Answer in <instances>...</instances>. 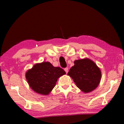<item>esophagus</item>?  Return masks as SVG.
<instances>
[{
  "instance_id": "obj_1",
  "label": "esophagus",
  "mask_w": 124,
  "mask_h": 124,
  "mask_svg": "<svg viewBox=\"0 0 124 124\" xmlns=\"http://www.w3.org/2000/svg\"><path fill=\"white\" fill-rule=\"evenodd\" d=\"M64 70H65V72H66V73H67L68 72V68H64Z\"/></svg>"
}]
</instances>
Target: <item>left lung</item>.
I'll use <instances>...</instances> for the list:
<instances>
[{
    "label": "left lung",
    "mask_w": 124,
    "mask_h": 124,
    "mask_svg": "<svg viewBox=\"0 0 124 124\" xmlns=\"http://www.w3.org/2000/svg\"><path fill=\"white\" fill-rule=\"evenodd\" d=\"M68 75L77 86L85 93L95 90L99 85L101 72L95 63L89 58L75 60Z\"/></svg>",
    "instance_id": "left-lung-1"
}]
</instances>
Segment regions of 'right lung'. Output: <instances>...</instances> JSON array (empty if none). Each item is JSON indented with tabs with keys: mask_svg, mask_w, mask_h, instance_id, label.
Masks as SVG:
<instances>
[{
	"mask_svg": "<svg viewBox=\"0 0 124 124\" xmlns=\"http://www.w3.org/2000/svg\"><path fill=\"white\" fill-rule=\"evenodd\" d=\"M66 74L60 67H54L49 62L35 64L26 73L31 89L41 95H47L55 86L58 78Z\"/></svg>",
	"mask_w": 124,
	"mask_h": 124,
	"instance_id": "add662e5",
	"label": "right lung"
}]
</instances>
